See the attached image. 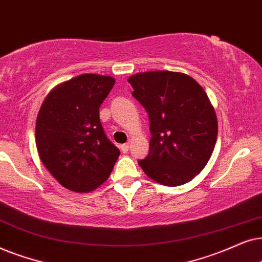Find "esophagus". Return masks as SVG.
<instances>
[{"label": "esophagus", "mask_w": 262, "mask_h": 262, "mask_svg": "<svg viewBox=\"0 0 262 262\" xmlns=\"http://www.w3.org/2000/svg\"><path fill=\"white\" fill-rule=\"evenodd\" d=\"M120 149L123 153H127L128 151H129V145L128 144H123V145H121L120 146Z\"/></svg>", "instance_id": "1"}]
</instances>
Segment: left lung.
I'll return each instance as SVG.
<instances>
[{
    "label": "left lung",
    "mask_w": 262,
    "mask_h": 262,
    "mask_svg": "<svg viewBox=\"0 0 262 262\" xmlns=\"http://www.w3.org/2000/svg\"><path fill=\"white\" fill-rule=\"evenodd\" d=\"M149 118V152L139 165L164 186L189 182L206 166L218 134L215 111L204 89L183 73H138L128 79Z\"/></svg>",
    "instance_id": "left-lung-1"
}]
</instances>
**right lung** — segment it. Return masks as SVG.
<instances>
[{"label":"right lung","instance_id":"obj_1","mask_svg":"<svg viewBox=\"0 0 262 262\" xmlns=\"http://www.w3.org/2000/svg\"><path fill=\"white\" fill-rule=\"evenodd\" d=\"M114 85L111 76L81 74L56 86L41 104L36 122L38 155L67 189H96L120 156L99 120V107Z\"/></svg>","mask_w":262,"mask_h":262}]
</instances>
